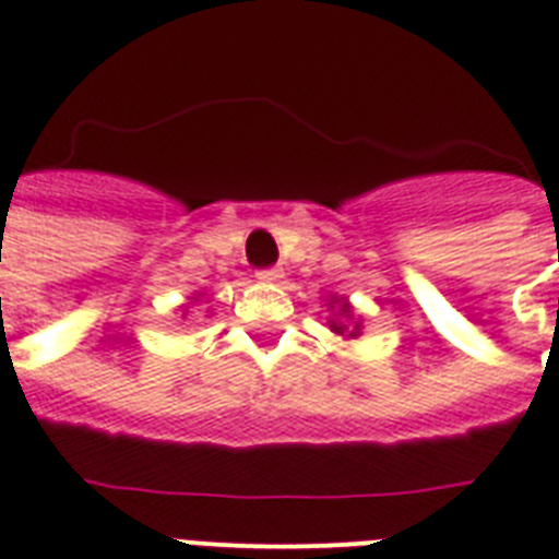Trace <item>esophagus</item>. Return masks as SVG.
Wrapping results in <instances>:
<instances>
[{
	"mask_svg": "<svg viewBox=\"0 0 559 559\" xmlns=\"http://www.w3.org/2000/svg\"><path fill=\"white\" fill-rule=\"evenodd\" d=\"M280 276H283L280 267H265V271H259V280H262V283H280Z\"/></svg>",
	"mask_w": 559,
	"mask_h": 559,
	"instance_id": "34e87169",
	"label": "esophagus"
}]
</instances>
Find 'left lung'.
I'll list each match as a JSON object with an SVG mask.
<instances>
[{
    "mask_svg": "<svg viewBox=\"0 0 559 559\" xmlns=\"http://www.w3.org/2000/svg\"><path fill=\"white\" fill-rule=\"evenodd\" d=\"M329 311H332V317H325V325L334 334H341L346 341H357L364 334V323H360V317L355 314V306L346 297H332Z\"/></svg>",
    "mask_w": 559,
    "mask_h": 559,
    "instance_id": "1",
    "label": "left lung"
}]
</instances>
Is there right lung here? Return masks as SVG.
Listing matches in <instances>:
<instances>
[{"mask_svg":"<svg viewBox=\"0 0 559 559\" xmlns=\"http://www.w3.org/2000/svg\"><path fill=\"white\" fill-rule=\"evenodd\" d=\"M202 297H204V294H193V297H190V302H187V306H181V317H187V314H190V308H193L195 302L202 300Z\"/></svg>","mask_w":559,"mask_h":559,"instance_id":"add662e5","label":"right lung"}]
</instances>
